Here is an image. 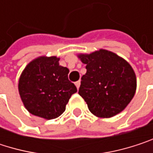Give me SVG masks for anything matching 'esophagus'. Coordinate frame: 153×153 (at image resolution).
Listing matches in <instances>:
<instances>
[{
  "mask_svg": "<svg viewBox=\"0 0 153 153\" xmlns=\"http://www.w3.org/2000/svg\"><path fill=\"white\" fill-rule=\"evenodd\" d=\"M75 85H76L77 88L79 89V86H80V81H79V80L76 81V82H75Z\"/></svg>",
  "mask_w": 153,
  "mask_h": 153,
  "instance_id": "1",
  "label": "esophagus"
}]
</instances>
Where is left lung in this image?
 Masks as SVG:
<instances>
[{
    "mask_svg": "<svg viewBox=\"0 0 153 153\" xmlns=\"http://www.w3.org/2000/svg\"><path fill=\"white\" fill-rule=\"evenodd\" d=\"M86 65L79 95L89 111L100 118H110L122 111L137 89V78L131 65L115 53L105 49L79 55Z\"/></svg>",
    "mask_w": 153,
    "mask_h": 153,
    "instance_id": "left-lung-1",
    "label": "left lung"
}]
</instances>
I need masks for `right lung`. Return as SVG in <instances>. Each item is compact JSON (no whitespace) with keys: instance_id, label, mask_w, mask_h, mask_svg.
<instances>
[{"instance_id":"right-lung-1","label":"right lung","mask_w":153,"mask_h":153,"mask_svg":"<svg viewBox=\"0 0 153 153\" xmlns=\"http://www.w3.org/2000/svg\"><path fill=\"white\" fill-rule=\"evenodd\" d=\"M56 56H41L23 71L18 90L27 111L38 117L52 120L65 111L71 96L77 92L68 79L69 70L59 65Z\"/></svg>"}]
</instances>
